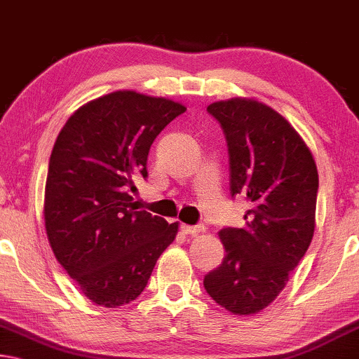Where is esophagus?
I'll return each instance as SVG.
<instances>
[{"instance_id": "1", "label": "esophagus", "mask_w": 359, "mask_h": 359, "mask_svg": "<svg viewBox=\"0 0 359 359\" xmlns=\"http://www.w3.org/2000/svg\"><path fill=\"white\" fill-rule=\"evenodd\" d=\"M203 229V226H189V224H181V231H183V234L187 236H194L198 234Z\"/></svg>"}]
</instances>
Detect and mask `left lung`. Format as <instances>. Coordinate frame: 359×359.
<instances>
[{"instance_id":"1","label":"left lung","mask_w":359,"mask_h":359,"mask_svg":"<svg viewBox=\"0 0 359 359\" xmlns=\"http://www.w3.org/2000/svg\"><path fill=\"white\" fill-rule=\"evenodd\" d=\"M207 110L228 142L231 194L252 208L245 228L219 231L226 255L203 287L224 310L247 316L280 294L311 244L318 168L303 137L266 104L234 97Z\"/></svg>"}]
</instances>
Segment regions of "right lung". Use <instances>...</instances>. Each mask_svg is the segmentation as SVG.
<instances>
[{"mask_svg":"<svg viewBox=\"0 0 359 359\" xmlns=\"http://www.w3.org/2000/svg\"><path fill=\"white\" fill-rule=\"evenodd\" d=\"M186 110L172 99L115 91L70 115L54 142L45 226L57 262L93 303L118 308L147 285L178 223L137 210L149 149Z\"/></svg>","mask_w":359,"mask_h":359,"instance_id":"obj_1","label":"right lung"}]
</instances>
